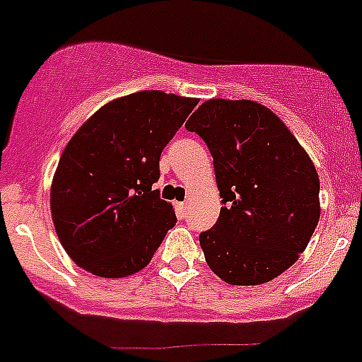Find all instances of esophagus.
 Masks as SVG:
<instances>
[{
    "label": "esophagus",
    "mask_w": 362,
    "mask_h": 362,
    "mask_svg": "<svg viewBox=\"0 0 362 362\" xmlns=\"http://www.w3.org/2000/svg\"><path fill=\"white\" fill-rule=\"evenodd\" d=\"M175 209H177L178 218H185V211H187V204H177V205H175Z\"/></svg>",
    "instance_id": "34e87169"
}]
</instances>
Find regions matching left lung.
<instances>
[{
    "mask_svg": "<svg viewBox=\"0 0 362 362\" xmlns=\"http://www.w3.org/2000/svg\"><path fill=\"white\" fill-rule=\"evenodd\" d=\"M205 141L221 211L200 234L209 268L232 286L284 273L320 219V178L295 135L264 105L209 100L185 123Z\"/></svg>",
    "mask_w": 362,
    "mask_h": 362,
    "instance_id": "8db88e82",
    "label": "left lung"
}]
</instances>
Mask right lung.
<instances>
[{
  "label": "right lung",
  "instance_id": "right-lung-1",
  "mask_svg": "<svg viewBox=\"0 0 362 362\" xmlns=\"http://www.w3.org/2000/svg\"><path fill=\"white\" fill-rule=\"evenodd\" d=\"M198 100L143 90L114 100L67 143L52 184L55 230L80 268L105 279L143 269L175 227L151 185L158 160Z\"/></svg>",
  "mask_w": 362,
  "mask_h": 362
}]
</instances>
